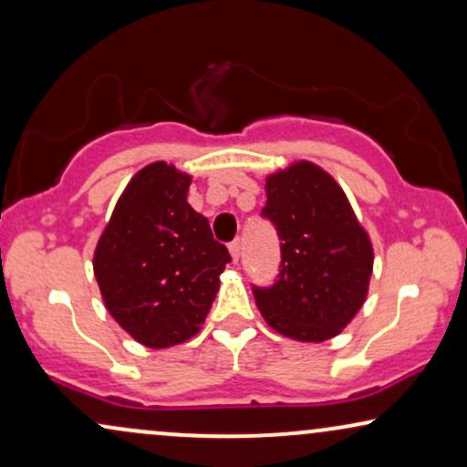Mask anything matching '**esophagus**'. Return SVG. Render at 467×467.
I'll return each instance as SVG.
<instances>
[{
  "instance_id": "obj_1",
  "label": "esophagus",
  "mask_w": 467,
  "mask_h": 467,
  "mask_svg": "<svg viewBox=\"0 0 467 467\" xmlns=\"http://www.w3.org/2000/svg\"><path fill=\"white\" fill-rule=\"evenodd\" d=\"M228 250H230V256H233V261H239V256H241V239L237 237L234 241H230Z\"/></svg>"
}]
</instances>
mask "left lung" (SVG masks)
<instances>
[{"mask_svg": "<svg viewBox=\"0 0 467 467\" xmlns=\"http://www.w3.org/2000/svg\"><path fill=\"white\" fill-rule=\"evenodd\" d=\"M263 217L280 237L275 285L254 288L277 334L299 342L338 336L362 308L373 274V244L332 174L295 161L267 176Z\"/></svg>", "mask_w": 467, "mask_h": 467, "instance_id": "8db88e82", "label": "left lung"}]
</instances>
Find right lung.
Wrapping results in <instances>:
<instances>
[{
    "mask_svg": "<svg viewBox=\"0 0 467 467\" xmlns=\"http://www.w3.org/2000/svg\"><path fill=\"white\" fill-rule=\"evenodd\" d=\"M192 176L172 163L141 168L118 198L94 250L105 308L140 345H181L202 327L230 263L209 220L187 202Z\"/></svg>",
    "mask_w": 467,
    "mask_h": 467,
    "instance_id": "add662e5",
    "label": "right lung"
}]
</instances>
